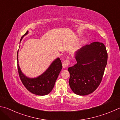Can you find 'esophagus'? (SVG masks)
<instances>
[{
    "label": "esophagus",
    "instance_id": "obj_1",
    "mask_svg": "<svg viewBox=\"0 0 120 120\" xmlns=\"http://www.w3.org/2000/svg\"><path fill=\"white\" fill-rule=\"evenodd\" d=\"M69 63H70V61L68 59H66L64 61H63V62H62L63 68H64V69H65V68H67L68 67V65H69Z\"/></svg>",
    "mask_w": 120,
    "mask_h": 120
}]
</instances>
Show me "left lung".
<instances>
[{
  "instance_id": "left-lung-1",
  "label": "left lung",
  "mask_w": 120,
  "mask_h": 120,
  "mask_svg": "<svg viewBox=\"0 0 120 120\" xmlns=\"http://www.w3.org/2000/svg\"><path fill=\"white\" fill-rule=\"evenodd\" d=\"M77 63L68 68L69 85L74 94L85 96L94 92L101 82L108 59L105 45L94 42L75 53Z\"/></svg>"
}]
</instances>
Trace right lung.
Instances as JSON below:
<instances>
[{"instance_id": "1", "label": "right lung", "mask_w": 120, "mask_h": 120, "mask_svg": "<svg viewBox=\"0 0 120 120\" xmlns=\"http://www.w3.org/2000/svg\"><path fill=\"white\" fill-rule=\"evenodd\" d=\"M29 33V30L21 37L20 41L23 37ZM18 51L17 52L18 69L19 74L22 83L26 88L35 95L44 96L48 95L53 88L56 81L62 68V63L59 58L53 61L48 68L41 75L34 78L27 77L21 71L19 64Z\"/></svg>"}]
</instances>
